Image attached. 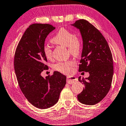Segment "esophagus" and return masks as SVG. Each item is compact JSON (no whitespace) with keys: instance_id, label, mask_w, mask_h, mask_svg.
Here are the masks:
<instances>
[{"instance_id":"1","label":"esophagus","mask_w":126,"mask_h":126,"mask_svg":"<svg viewBox=\"0 0 126 126\" xmlns=\"http://www.w3.org/2000/svg\"><path fill=\"white\" fill-rule=\"evenodd\" d=\"M77 81H78V79L77 77H74V76H68L67 77V82L68 84H72L75 83V82H77Z\"/></svg>"}]
</instances>
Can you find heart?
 Wrapping results in <instances>:
<instances>
[{
    "mask_svg": "<svg viewBox=\"0 0 126 126\" xmlns=\"http://www.w3.org/2000/svg\"><path fill=\"white\" fill-rule=\"evenodd\" d=\"M51 42L54 44L67 47L70 53L74 57H78L81 53L82 49L81 41L68 29L62 28L59 30L51 40ZM43 53L47 59L52 58V49L48 46L45 45L43 46ZM75 63L72 61L60 62L53 65V69L63 74H69L72 72L73 67Z\"/></svg>",
    "mask_w": 126,
    "mask_h": 126,
    "instance_id": "heart-1",
    "label": "heart"
}]
</instances>
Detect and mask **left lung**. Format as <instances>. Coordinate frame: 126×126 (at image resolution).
Returning a JSON list of instances; mask_svg holds the SVG:
<instances>
[{
	"label": "left lung",
	"instance_id": "obj_1",
	"mask_svg": "<svg viewBox=\"0 0 126 126\" xmlns=\"http://www.w3.org/2000/svg\"><path fill=\"white\" fill-rule=\"evenodd\" d=\"M79 30L83 49L79 72H89V77L78 80L85 88L78 95L81 103L94 105L106 96L110 89L113 74L112 56L108 43L101 33L85 20L71 25Z\"/></svg>",
	"mask_w": 126,
	"mask_h": 126
}]
</instances>
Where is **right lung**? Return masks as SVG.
Segmentation results:
<instances>
[{"label": "right lung", "mask_w": 126, "mask_h": 126, "mask_svg": "<svg viewBox=\"0 0 126 126\" xmlns=\"http://www.w3.org/2000/svg\"><path fill=\"white\" fill-rule=\"evenodd\" d=\"M56 28L49 24H33L24 33L16 49L14 69L20 89L27 100L38 109L49 108L58 102L67 78L58 72L43 78L47 69L43 47L48 34Z\"/></svg>", "instance_id": "obj_1"}]
</instances>
